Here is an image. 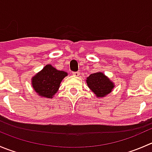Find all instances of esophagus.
Returning <instances> with one entry per match:
<instances>
[{"instance_id":"34e87169","label":"esophagus","mask_w":152,"mask_h":152,"mask_svg":"<svg viewBox=\"0 0 152 152\" xmlns=\"http://www.w3.org/2000/svg\"><path fill=\"white\" fill-rule=\"evenodd\" d=\"M72 74H73V76H79V75H80V72H73Z\"/></svg>"}]
</instances>
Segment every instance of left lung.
Returning a JSON list of instances; mask_svg holds the SVG:
<instances>
[{
	"label": "left lung",
	"instance_id": "obj_1",
	"mask_svg": "<svg viewBox=\"0 0 152 152\" xmlns=\"http://www.w3.org/2000/svg\"><path fill=\"white\" fill-rule=\"evenodd\" d=\"M86 82L96 98H104L110 94L115 87V84L102 72L90 74Z\"/></svg>",
	"mask_w": 152,
	"mask_h": 152
}]
</instances>
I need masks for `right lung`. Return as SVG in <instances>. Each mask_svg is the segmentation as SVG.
<instances>
[{"mask_svg": "<svg viewBox=\"0 0 152 152\" xmlns=\"http://www.w3.org/2000/svg\"><path fill=\"white\" fill-rule=\"evenodd\" d=\"M67 76V72L46 65L31 78V86L39 96L52 99L59 90L62 79Z\"/></svg>", "mask_w": 152, "mask_h": 152, "instance_id": "1", "label": "right lung"}]
</instances>
